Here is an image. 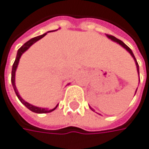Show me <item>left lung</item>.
<instances>
[{
	"mask_svg": "<svg viewBox=\"0 0 149 149\" xmlns=\"http://www.w3.org/2000/svg\"><path fill=\"white\" fill-rule=\"evenodd\" d=\"M107 36L109 38V39H111L113 42H117L118 44H119L120 46H122L123 47L124 49H126L127 51L130 53V55L132 56H133V60H134V62H135V64H136V67H137V71H138V73H139V64H138V62H137V60H136V58H135V56H134V55H133V52H132V50L131 49L129 48L127 46L126 44L124 43V42H123L121 40H119V39H118V38H116L115 36H111V35H107ZM138 89V88H137ZM137 89H136V92H137ZM136 92H135V93H136ZM135 95V94H134ZM89 107L93 110V111H94L93 110V108L92 107H90L89 106Z\"/></svg>",
	"mask_w": 149,
	"mask_h": 149,
	"instance_id": "1",
	"label": "left lung"
}]
</instances>
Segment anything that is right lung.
Here are the masks:
<instances>
[{"instance_id":"1","label":"right lung","mask_w":149,"mask_h":149,"mask_svg":"<svg viewBox=\"0 0 149 149\" xmlns=\"http://www.w3.org/2000/svg\"><path fill=\"white\" fill-rule=\"evenodd\" d=\"M56 31V30H55ZM48 32L50 31H47V33H44V34H42L41 36H36V37H34V38H31V40H29L28 42H26L24 45H23L22 47H21L20 48L18 49V51H17V54H16V60H15V62L13 63V66H12V71H11V83H12V87L14 88V91H15V93H16V96H17V97H18V99L21 101V102L24 104L26 107H27L29 110H31V112H33V113H51V112H52V111H54L56 108L58 106V104L54 108H52V109H48V108H45V107H36V106H33V105H31V104H30L29 102H26V101L23 99L22 97L20 96V94L18 93V91H17V89H16V82H15V76H16V68L18 67V64H19V61H20V58H21V56L22 55L23 53L26 51V50H28L30 48V47L31 46H32L35 42H36L37 41H39L40 39H42V37H44V36H46Z\"/></svg>"}]
</instances>
